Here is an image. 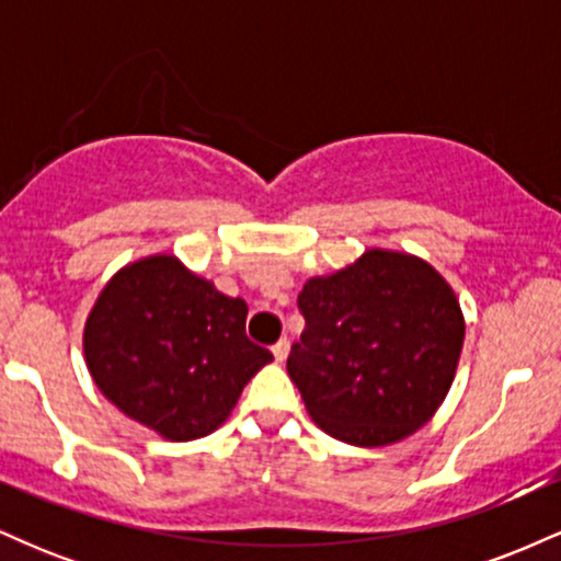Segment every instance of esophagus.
Returning <instances> with one entry per match:
<instances>
[{"label":"esophagus","instance_id":"1","mask_svg":"<svg viewBox=\"0 0 561 561\" xmlns=\"http://www.w3.org/2000/svg\"><path fill=\"white\" fill-rule=\"evenodd\" d=\"M272 353H274V358L276 362H285V358L289 356V340L287 337H282L279 343H274V347H272Z\"/></svg>","mask_w":561,"mask_h":561}]
</instances>
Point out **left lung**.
Here are the masks:
<instances>
[{
    "label": "left lung",
    "mask_w": 561,
    "mask_h": 561,
    "mask_svg": "<svg viewBox=\"0 0 561 561\" xmlns=\"http://www.w3.org/2000/svg\"><path fill=\"white\" fill-rule=\"evenodd\" d=\"M287 375L311 420L358 448L401 443L446 401L465 345V313L433 263L366 248L337 272L311 276Z\"/></svg>",
    "instance_id": "8db88e82"
}]
</instances>
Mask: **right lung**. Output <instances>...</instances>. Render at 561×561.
Here are the masks:
<instances>
[{"mask_svg":"<svg viewBox=\"0 0 561 561\" xmlns=\"http://www.w3.org/2000/svg\"><path fill=\"white\" fill-rule=\"evenodd\" d=\"M248 302L218 293L173 253L118 268L83 324V362L102 396L163 440L210 435L268 362L244 334Z\"/></svg>","mask_w":561,"mask_h":561,"instance_id":"right-lung-1","label":"right lung"}]
</instances>
